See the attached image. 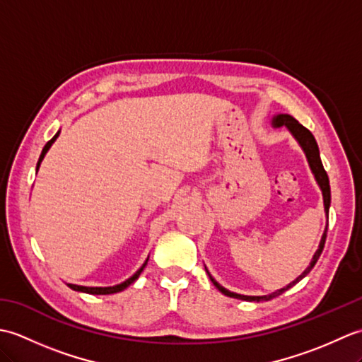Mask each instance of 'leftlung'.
Segmentation results:
<instances>
[{"instance_id": "obj_1", "label": "left lung", "mask_w": 362, "mask_h": 362, "mask_svg": "<svg viewBox=\"0 0 362 362\" xmlns=\"http://www.w3.org/2000/svg\"><path fill=\"white\" fill-rule=\"evenodd\" d=\"M274 126H275V127L286 126V127L291 130V134L297 138V141L300 143V146H302V148H303V151H305V153H306V158H308V161H310V166H311V169H313V173H314V175H316V180H317V183L320 185V188H322V194H324L325 211L328 213V210H329V202H332V193H329V180H328L327 171L324 169V165H322V160H320V156H319L317 143H316V140H314L313 134H311L310 130L306 129L305 126L300 124V122H298L296 118H292L291 115H279V117H276V118L274 119ZM327 227H328V226H327ZM327 230H328V228H325V233H324V236H322L320 244H319V249L316 250V253H314L311 264L305 269V272H303L302 275H300L298 279H296L294 281L289 283L286 288H281V289H279V291H275V292H272L271 296L250 297V296L235 294V292H230V291H227L226 288H222L219 283H216V281H214V280L211 279V276H210V279H211L214 286H216V288L222 292V294H226V296H228V297H233V298L249 300V302H263V300H271V298H274V297H279L280 294H283L284 291H288L291 286H294L296 283H298L300 280H302L305 275H308L311 269L314 267V264L317 263V259H319L320 253H322V250H324V245H325ZM209 275H210V274H209Z\"/></svg>"}]
</instances>
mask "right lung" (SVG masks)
<instances>
[{
	"label": "right lung",
	"instance_id": "right-lung-1",
	"mask_svg": "<svg viewBox=\"0 0 362 362\" xmlns=\"http://www.w3.org/2000/svg\"><path fill=\"white\" fill-rule=\"evenodd\" d=\"M59 136V132L54 135L51 140L45 144V148H43V151H42V153H40V158H38V161H37V169H38V166H40V161L43 160V157H45V153L48 152V149L51 148V144L54 143V140H56V138ZM144 266H146V263L138 269V271L130 276V279H127L126 281H122V283H119V284H117V286H110V288H87V286H78V284H68V286H70L71 289H74V291H81V292H87V294H95V296H103V294H115V292H119V291H122V289H126L129 284H132L138 276H140V274L143 272V269H144Z\"/></svg>",
	"mask_w": 362,
	"mask_h": 362
}]
</instances>
